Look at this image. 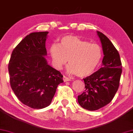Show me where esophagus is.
<instances>
[{"label": "esophagus", "mask_w": 133, "mask_h": 133, "mask_svg": "<svg viewBox=\"0 0 133 133\" xmlns=\"http://www.w3.org/2000/svg\"><path fill=\"white\" fill-rule=\"evenodd\" d=\"M63 80L64 82H67V81H70L71 80V79L69 78V77H66L65 76H63Z\"/></svg>", "instance_id": "1"}]
</instances>
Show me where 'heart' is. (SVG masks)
<instances>
[{"label":"heart","mask_w":133,"mask_h":133,"mask_svg":"<svg viewBox=\"0 0 133 133\" xmlns=\"http://www.w3.org/2000/svg\"><path fill=\"white\" fill-rule=\"evenodd\" d=\"M50 54L57 69H61L68 59V72L83 77L92 74L97 68L102 57V50L98 44L76 36H66L61 39L59 44L51 45Z\"/></svg>","instance_id":"heart-1"}]
</instances>
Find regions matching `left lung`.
I'll list each match as a JSON object with an SVG mask.
<instances>
[{
  "label": "left lung",
  "instance_id": "1",
  "mask_svg": "<svg viewBox=\"0 0 133 133\" xmlns=\"http://www.w3.org/2000/svg\"><path fill=\"white\" fill-rule=\"evenodd\" d=\"M102 45L104 57L98 71L84 79L85 90L78 96L82 108L96 111L109 104L115 96L122 73V64L117 49L108 37L97 31Z\"/></svg>",
  "mask_w": 133,
  "mask_h": 133
}]
</instances>
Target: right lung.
Segmentation results:
<instances>
[{
	"label": "right lung",
	"instance_id": "obj_1",
	"mask_svg": "<svg viewBox=\"0 0 133 133\" xmlns=\"http://www.w3.org/2000/svg\"><path fill=\"white\" fill-rule=\"evenodd\" d=\"M48 32L30 33L14 49L9 64L10 83L23 104L34 109L49 106L63 76L47 63Z\"/></svg>",
	"mask_w": 133,
	"mask_h": 133
}]
</instances>
